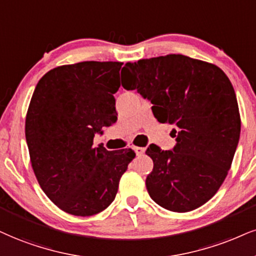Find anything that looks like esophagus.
Wrapping results in <instances>:
<instances>
[{
    "mask_svg": "<svg viewBox=\"0 0 256 256\" xmlns=\"http://www.w3.org/2000/svg\"><path fill=\"white\" fill-rule=\"evenodd\" d=\"M134 150L136 153V156H141V154L144 153V148L142 147H134Z\"/></svg>",
    "mask_w": 256,
    "mask_h": 256,
    "instance_id": "obj_1",
    "label": "esophagus"
}]
</instances>
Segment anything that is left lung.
<instances>
[{"mask_svg":"<svg viewBox=\"0 0 256 256\" xmlns=\"http://www.w3.org/2000/svg\"><path fill=\"white\" fill-rule=\"evenodd\" d=\"M122 86L153 104L154 118L174 126L172 150L150 144V198L164 209L188 212L206 203L224 182L241 132L238 100L216 65L182 54L127 62Z\"/></svg>","mask_w":256,"mask_h":256,"instance_id":"left-lung-1","label":"left lung"}]
</instances>
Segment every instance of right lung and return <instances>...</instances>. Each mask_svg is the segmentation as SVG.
<instances>
[{
	"label": "right lung",
	"instance_id": "right-lung-1",
	"mask_svg": "<svg viewBox=\"0 0 256 256\" xmlns=\"http://www.w3.org/2000/svg\"><path fill=\"white\" fill-rule=\"evenodd\" d=\"M118 62H82L48 71L39 80L26 116V141L39 184L59 209L92 216L115 200L133 150L94 147L118 120Z\"/></svg>",
	"mask_w": 256,
	"mask_h": 256
}]
</instances>
